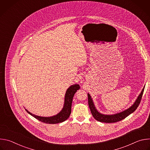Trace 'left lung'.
Masks as SVG:
<instances>
[{
  "mask_svg": "<svg viewBox=\"0 0 150 150\" xmlns=\"http://www.w3.org/2000/svg\"><path fill=\"white\" fill-rule=\"evenodd\" d=\"M144 88H145V87L142 89L141 93L138 97L137 99L136 100V101H135L134 104L132 106H131L129 108H128L127 109H126L122 112H120L119 113L110 115H103V114H101L100 112H98L96 108L91 96L90 95L89 93H88V105H89L91 112L93 117L97 120L101 122H104V123H114V122H117L123 120V119L126 118L127 116H128L129 115L132 113L134 112H135V110L137 109V108L138 107V105L141 102V98H142V94L144 93Z\"/></svg>",
  "mask_w": 150,
  "mask_h": 150,
  "instance_id": "1",
  "label": "left lung"
}]
</instances>
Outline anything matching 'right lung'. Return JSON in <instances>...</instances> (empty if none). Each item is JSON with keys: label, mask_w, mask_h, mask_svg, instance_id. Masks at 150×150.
Returning <instances> with one entry per match:
<instances>
[{"label": "right lung", "mask_w": 150, "mask_h": 150, "mask_svg": "<svg viewBox=\"0 0 150 150\" xmlns=\"http://www.w3.org/2000/svg\"><path fill=\"white\" fill-rule=\"evenodd\" d=\"M80 88L78 84H74L70 86L67 91H66L65 96V101H64V105L62 110L56 115L50 117H41L32 114L28 112L27 109L25 110L32 116L37 119V120L49 124H56L63 122L67 120L71 113V107L73 97L74 94Z\"/></svg>", "instance_id": "right-lung-1"}]
</instances>
